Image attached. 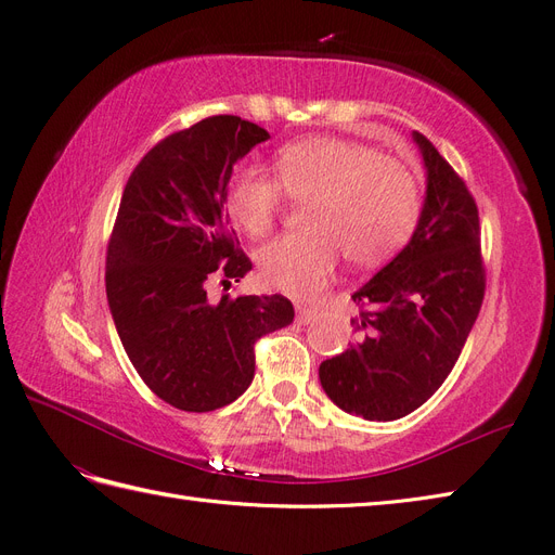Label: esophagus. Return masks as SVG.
<instances>
[{"label": "esophagus", "instance_id": "obj_1", "mask_svg": "<svg viewBox=\"0 0 555 555\" xmlns=\"http://www.w3.org/2000/svg\"><path fill=\"white\" fill-rule=\"evenodd\" d=\"M297 320L301 325H309L313 320H318V311L311 307H297Z\"/></svg>", "mask_w": 555, "mask_h": 555}]
</instances>
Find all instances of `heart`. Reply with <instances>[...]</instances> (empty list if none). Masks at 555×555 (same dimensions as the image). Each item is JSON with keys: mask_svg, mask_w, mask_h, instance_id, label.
I'll use <instances>...</instances> for the list:
<instances>
[{"mask_svg": "<svg viewBox=\"0 0 555 555\" xmlns=\"http://www.w3.org/2000/svg\"><path fill=\"white\" fill-rule=\"evenodd\" d=\"M276 177L240 168L228 186V214L251 237H262L279 219L285 192L309 201L307 230L260 248L262 281L293 297L323 288L338 254L352 264L385 262L408 242L420 217V184L401 160L369 145L334 135H313L285 145Z\"/></svg>", "mask_w": 555, "mask_h": 555, "instance_id": "1", "label": "heart"}]
</instances>
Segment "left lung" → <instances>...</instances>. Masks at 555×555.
<instances>
[{"label": "left lung", "mask_w": 555, "mask_h": 555, "mask_svg": "<svg viewBox=\"0 0 555 555\" xmlns=\"http://www.w3.org/2000/svg\"><path fill=\"white\" fill-rule=\"evenodd\" d=\"M426 195L401 254L352 295L354 344L320 364L325 395L350 415L391 422L436 395L485 299L470 191L422 133Z\"/></svg>", "instance_id": "obj_1"}]
</instances>
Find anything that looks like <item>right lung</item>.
<instances>
[{
  "label": "right lung",
  "mask_w": 555,
  "mask_h": 555,
  "mask_svg": "<svg viewBox=\"0 0 555 555\" xmlns=\"http://www.w3.org/2000/svg\"><path fill=\"white\" fill-rule=\"evenodd\" d=\"M267 138L242 117H207L152 147L121 193L105 262L111 313L140 378L186 413L242 397L258 338L295 318L283 295L207 297L211 279L251 272L225 201L232 166Z\"/></svg>",
  "instance_id": "add662e5"
}]
</instances>
